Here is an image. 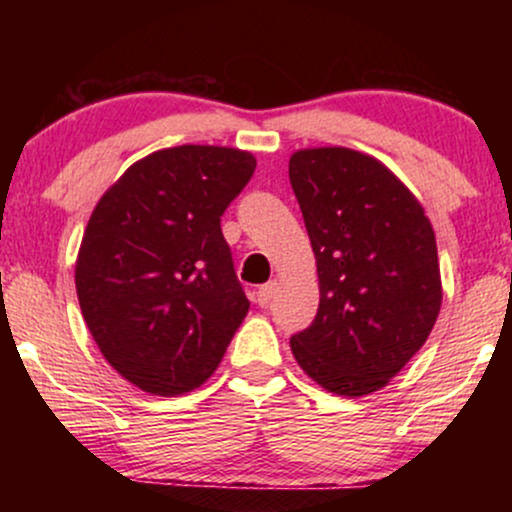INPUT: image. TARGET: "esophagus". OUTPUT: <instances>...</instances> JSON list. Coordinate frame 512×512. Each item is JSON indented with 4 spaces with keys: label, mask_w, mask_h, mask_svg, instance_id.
<instances>
[{
    "label": "esophagus",
    "mask_w": 512,
    "mask_h": 512,
    "mask_svg": "<svg viewBox=\"0 0 512 512\" xmlns=\"http://www.w3.org/2000/svg\"><path fill=\"white\" fill-rule=\"evenodd\" d=\"M276 291H279V284H276V281H269V284H264L262 289L257 291V303H260L262 308H267V305L274 301Z\"/></svg>",
    "instance_id": "1"
}]
</instances>
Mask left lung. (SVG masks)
<instances>
[{
  "label": "left lung",
  "instance_id": "1",
  "mask_svg": "<svg viewBox=\"0 0 512 512\" xmlns=\"http://www.w3.org/2000/svg\"><path fill=\"white\" fill-rule=\"evenodd\" d=\"M320 279V308L291 351L327 392L380 390L424 346L443 284L436 233L421 202L378 158L344 146L289 161Z\"/></svg>",
  "mask_w": 512,
  "mask_h": 512
}]
</instances>
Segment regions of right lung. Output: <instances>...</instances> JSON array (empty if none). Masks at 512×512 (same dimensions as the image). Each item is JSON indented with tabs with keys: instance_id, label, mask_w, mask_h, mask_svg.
Returning a JSON list of instances; mask_svg holds the SVG:
<instances>
[{
	"instance_id": "right-lung-1",
	"label": "right lung",
	"mask_w": 512,
	"mask_h": 512,
	"mask_svg": "<svg viewBox=\"0 0 512 512\" xmlns=\"http://www.w3.org/2000/svg\"><path fill=\"white\" fill-rule=\"evenodd\" d=\"M255 166L231 146L154 151L86 223L74 269L81 315L105 361L149 395L197 390L248 315L221 216Z\"/></svg>"
}]
</instances>
